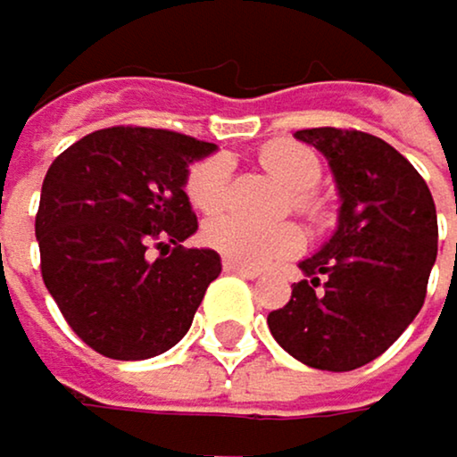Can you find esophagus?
Listing matches in <instances>:
<instances>
[{"instance_id": "esophagus-1", "label": "esophagus", "mask_w": 457, "mask_h": 457, "mask_svg": "<svg viewBox=\"0 0 457 457\" xmlns=\"http://www.w3.org/2000/svg\"><path fill=\"white\" fill-rule=\"evenodd\" d=\"M224 271H230V274H241L244 279H257L260 277V271L257 269H249V266H241V262H236V260H230V257H224Z\"/></svg>"}]
</instances>
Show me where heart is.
<instances>
[{
    "mask_svg": "<svg viewBox=\"0 0 457 457\" xmlns=\"http://www.w3.org/2000/svg\"><path fill=\"white\" fill-rule=\"evenodd\" d=\"M260 164L290 191L293 208L304 213L315 211L307 191L320 180V162L310 147L295 142H271L260 150ZM227 186H230V159L211 155L188 170L186 197L200 213H216L227 200ZM203 238L219 254L249 269H262L302 249V233L293 224H260L244 216H219L208 221Z\"/></svg>",
    "mask_w": 457,
    "mask_h": 457,
    "instance_id": "heart-1",
    "label": "heart"
}]
</instances>
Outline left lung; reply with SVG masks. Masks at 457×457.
<instances>
[{
	"instance_id": "obj_1",
	"label": "left lung",
	"mask_w": 457,
	"mask_h": 457,
	"mask_svg": "<svg viewBox=\"0 0 457 457\" xmlns=\"http://www.w3.org/2000/svg\"><path fill=\"white\" fill-rule=\"evenodd\" d=\"M295 139L323 153L340 211L328 241L298 262L304 279L269 328L302 364L345 373L381 356L422 310L436 205L409 159L373 134L304 129Z\"/></svg>"
}]
</instances>
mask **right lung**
<instances>
[{"instance_id":"1","label":"right lung","mask_w":457,"mask_h":457,"mask_svg":"<svg viewBox=\"0 0 457 457\" xmlns=\"http://www.w3.org/2000/svg\"><path fill=\"white\" fill-rule=\"evenodd\" d=\"M213 150L175 131L117 126L87 134L48 167L35 216L40 271L93 351L137 361L186 337L221 274L213 249L183 246L197 233L188 167Z\"/></svg>"}]
</instances>
